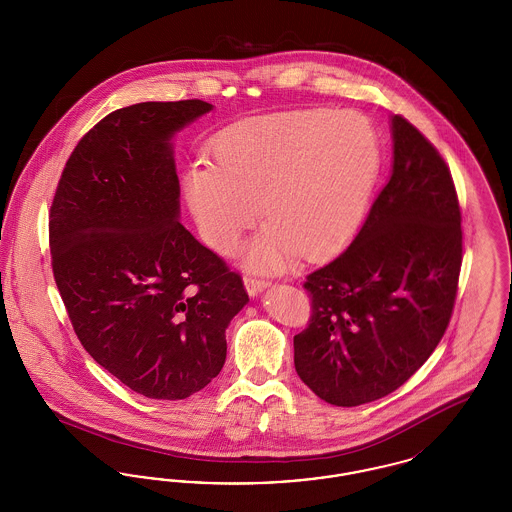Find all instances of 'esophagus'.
Here are the masks:
<instances>
[{
	"label": "esophagus",
	"mask_w": 512,
	"mask_h": 512,
	"mask_svg": "<svg viewBox=\"0 0 512 512\" xmlns=\"http://www.w3.org/2000/svg\"><path fill=\"white\" fill-rule=\"evenodd\" d=\"M244 284L245 290H247V293H249L251 297H255L257 293L263 292L268 286V282L265 278H259V276H255V274H245Z\"/></svg>",
	"instance_id": "esophagus-1"
}]
</instances>
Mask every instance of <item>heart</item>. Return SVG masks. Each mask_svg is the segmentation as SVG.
Listing matches in <instances>:
<instances>
[{"label": "heart", "mask_w": 512, "mask_h": 512, "mask_svg": "<svg viewBox=\"0 0 512 512\" xmlns=\"http://www.w3.org/2000/svg\"><path fill=\"white\" fill-rule=\"evenodd\" d=\"M217 159H197L186 172L201 236L220 253H232L263 201L268 226L249 247V261L280 268L295 249L317 257L357 230L380 147L359 113L301 109L226 134Z\"/></svg>", "instance_id": "obj_1"}]
</instances>
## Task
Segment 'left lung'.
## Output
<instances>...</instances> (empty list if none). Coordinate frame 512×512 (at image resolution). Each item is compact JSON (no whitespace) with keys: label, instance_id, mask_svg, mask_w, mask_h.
Segmentation results:
<instances>
[{"label":"left lung","instance_id":"8db88e82","mask_svg":"<svg viewBox=\"0 0 512 512\" xmlns=\"http://www.w3.org/2000/svg\"><path fill=\"white\" fill-rule=\"evenodd\" d=\"M391 138L390 180L357 238L303 284L313 313L293 338V363L336 407L403 386L438 347L457 297L463 230L449 167L399 115Z\"/></svg>","mask_w":512,"mask_h":512}]
</instances>
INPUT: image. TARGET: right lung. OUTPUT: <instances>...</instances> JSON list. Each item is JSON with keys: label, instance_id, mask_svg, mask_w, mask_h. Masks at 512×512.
Instances as JSON below:
<instances>
[{"label": "right lung", "instance_id": "add662e5", "mask_svg": "<svg viewBox=\"0 0 512 512\" xmlns=\"http://www.w3.org/2000/svg\"><path fill=\"white\" fill-rule=\"evenodd\" d=\"M213 109L146 101L74 147L49 211L55 284L94 361L149 399H186L224 365L249 301L240 274L180 224L172 138Z\"/></svg>", "mask_w": 512, "mask_h": 512}]
</instances>
